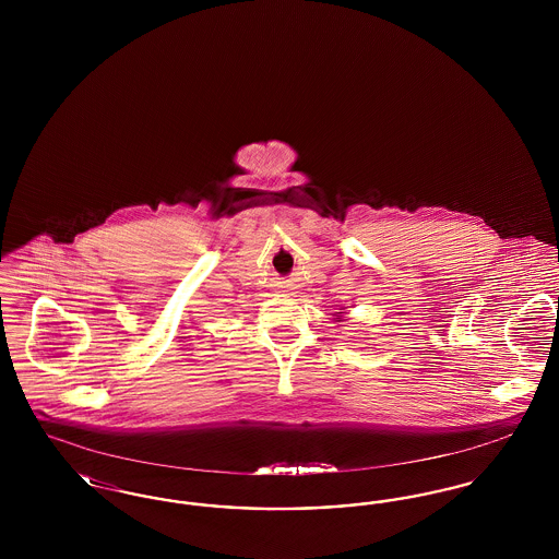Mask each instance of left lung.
I'll return each mask as SVG.
<instances>
[{
  "label": "left lung",
  "mask_w": 559,
  "mask_h": 559,
  "mask_svg": "<svg viewBox=\"0 0 559 559\" xmlns=\"http://www.w3.org/2000/svg\"><path fill=\"white\" fill-rule=\"evenodd\" d=\"M340 314H342V312H340Z\"/></svg>",
  "instance_id": "left-lung-1"
}]
</instances>
